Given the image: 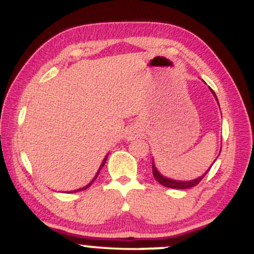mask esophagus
<instances>
[{"mask_svg":"<svg viewBox=\"0 0 254 254\" xmlns=\"http://www.w3.org/2000/svg\"><path fill=\"white\" fill-rule=\"evenodd\" d=\"M136 133H138V130H136V129H129V130H128V133H127L128 139H133V138H135Z\"/></svg>","mask_w":254,"mask_h":254,"instance_id":"obj_1","label":"esophagus"}]
</instances>
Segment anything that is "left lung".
<instances>
[{"mask_svg": "<svg viewBox=\"0 0 254 254\" xmlns=\"http://www.w3.org/2000/svg\"><path fill=\"white\" fill-rule=\"evenodd\" d=\"M210 90H211V89H210ZM211 92H212V95L215 96V98L217 99V97H216L215 92H213L212 90H211ZM217 103H218V101H217ZM218 105H219V104H218ZM211 165H212V164H211ZM210 168H211V167H210ZM209 170H210V169H207L206 172H205V173L203 174V175L199 176V178L194 179V180H190V181H178V180H173V179H169V178H165L164 175H162V174L158 172L157 168H156L155 162L152 161V174H153V176H155V179L159 182V184L163 185V186H165V187H169V189L186 190V189H190V187H194V186H196V185L199 184V182L203 180V178H204L205 175H206Z\"/></svg>", "mask_w": 254, "mask_h": 254, "instance_id": "left-lung-1", "label": "left lung"}]
</instances>
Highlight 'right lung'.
<instances>
[{"label":"right lung","mask_w":254,"mask_h":254,"mask_svg":"<svg viewBox=\"0 0 254 254\" xmlns=\"http://www.w3.org/2000/svg\"><path fill=\"white\" fill-rule=\"evenodd\" d=\"M107 157H108V155H107V156H105V158L103 159V162H102L101 167H99L98 172H97V174H96V176H95V178H93V179H92V181H91V182H90V184H87V185H86V186H84V187H82V189H79V190H72V192H68V193H74V192H79V190H84L89 189V187L91 186V185H92V182H93V181H95V180H96V179H97V176H98V174H99V172H101V169H102V168H103V165L105 164V161H107Z\"/></svg>","instance_id":"add662e5"}]
</instances>
